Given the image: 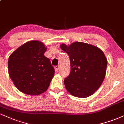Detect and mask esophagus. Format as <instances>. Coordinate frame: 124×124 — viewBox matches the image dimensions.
I'll use <instances>...</instances> for the list:
<instances>
[{
    "label": "esophagus",
    "mask_w": 124,
    "mask_h": 124,
    "mask_svg": "<svg viewBox=\"0 0 124 124\" xmlns=\"http://www.w3.org/2000/svg\"><path fill=\"white\" fill-rule=\"evenodd\" d=\"M55 69L56 71H58L59 69V66H55Z\"/></svg>",
    "instance_id": "obj_1"
}]
</instances>
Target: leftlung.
<instances>
[{
	"mask_svg": "<svg viewBox=\"0 0 124 124\" xmlns=\"http://www.w3.org/2000/svg\"><path fill=\"white\" fill-rule=\"evenodd\" d=\"M70 61V73L64 80L67 91L73 96L86 98L100 87L105 77L107 61L99 48L82 42L61 45Z\"/></svg>",
	"mask_w": 124,
	"mask_h": 124,
	"instance_id": "1",
	"label": "left lung"
}]
</instances>
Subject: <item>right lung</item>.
<instances>
[{"label": "right lung", "mask_w": 124, "mask_h": 124, "mask_svg": "<svg viewBox=\"0 0 124 124\" xmlns=\"http://www.w3.org/2000/svg\"><path fill=\"white\" fill-rule=\"evenodd\" d=\"M47 50L39 41H30L10 55L8 73L15 86L27 95H38L48 89L55 73L50 60L44 55Z\"/></svg>", "instance_id": "obj_1"}]
</instances>
